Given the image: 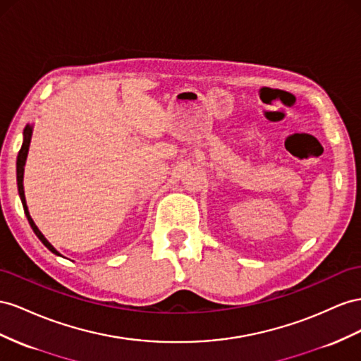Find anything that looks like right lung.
I'll return each instance as SVG.
<instances>
[{
	"instance_id": "right-lung-1",
	"label": "right lung",
	"mask_w": 361,
	"mask_h": 361,
	"mask_svg": "<svg viewBox=\"0 0 361 361\" xmlns=\"http://www.w3.org/2000/svg\"><path fill=\"white\" fill-rule=\"evenodd\" d=\"M32 135H33V124H27L24 133H23V145H21V150L18 153V158H16V183H18V192H19V199L23 202V207H24V212H25V217L30 223V226L33 229V232L37 235V238L44 243V246L51 250L54 255L57 257H62L59 252L54 249V246L51 245L50 241H48L44 233L37 229V226L35 225V221L30 216V212H28V207H27V202H25V194H24V167H25V161H27V154H28V147H30V141H32Z\"/></svg>"
}]
</instances>
